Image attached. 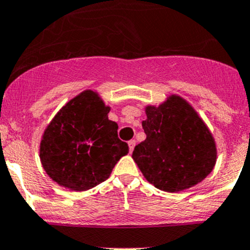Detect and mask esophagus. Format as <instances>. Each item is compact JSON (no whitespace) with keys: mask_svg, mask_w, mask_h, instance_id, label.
Here are the masks:
<instances>
[{"mask_svg":"<svg viewBox=\"0 0 250 250\" xmlns=\"http://www.w3.org/2000/svg\"><path fill=\"white\" fill-rule=\"evenodd\" d=\"M135 146H136V141L135 140L128 141V148H130V152H132L133 148H135Z\"/></svg>","mask_w":250,"mask_h":250,"instance_id":"1","label":"esophagus"}]
</instances>
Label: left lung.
Listing matches in <instances>:
<instances>
[{"label":"left lung","instance_id":"obj_1","mask_svg":"<svg viewBox=\"0 0 250 250\" xmlns=\"http://www.w3.org/2000/svg\"><path fill=\"white\" fill-rule=\"evenodd\" d=\"M147 135L132 159L149 184L169 193L185 191L212 171L217 149L214 136L185 98L170 95L159 105H146Z\"/></svg>","mask_w":250,"mask_h":250}]
</instances>
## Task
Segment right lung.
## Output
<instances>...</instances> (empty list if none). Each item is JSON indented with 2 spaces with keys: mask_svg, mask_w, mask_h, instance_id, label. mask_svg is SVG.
<instances>
[{
  "mask_svg": "<svg viewBox=\"0 0 250 250\" xmlns=\"http://www.w3.org/2000/svg\"><path fill=\"white\" fill-rule=\"evenodd\" d=\"M109 110L96 91L85 90L54 115L40 142L42 167L52 181L81 192L110 176L128 146L118 137Z\"/></svg>",
  "mask_w": 250,
  "mask_h": 250,
  "instance_id": "obj_1",
  "label": "right lung"
}]
</instances>
